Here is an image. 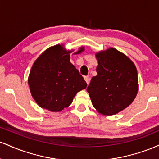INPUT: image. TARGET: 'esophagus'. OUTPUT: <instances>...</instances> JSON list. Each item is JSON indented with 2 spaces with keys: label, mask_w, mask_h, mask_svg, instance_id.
I'll return each mask as SVG.
<instances>
[{
  "label": "esophagus",
  "mask_w": 159,
  "mask_h": 159,
  "mask_svg": "<svg viewBox=\"0 0 159 159\" xmlns=\"http://www.w3.org/2000/svg\"><path fill=\"white\" fill-rule=\"evenodd\" d=\"M84 80H85V81L87 82V84H89V83H90V77H89V76H84Z\"/></svg>",
  "instance_id": "esophagus-1"
}]
</instances>
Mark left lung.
Segmentation results:
<instances>
[{"label":"left lung","mask_w":159,"mask_h":159,"mask_svg":"<svg viewBox=\"0 0 159 159\" xmlns=\"http://www.w3.org/2000/svg\"><path fill=\"white\" fill-rule=\"evenodd\" d=\"M96 57L97 75L92 78L87 90L98 112L116 114L131 105L136 97V66L126 55L114 48L96 53Z\"/></svg>","instance_id":"left-lung-1"}]
</instances>
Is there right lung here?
<instances>
[{"instance_id":"1","label":"right lung","mask_w":159,"mask_h":159,"mask_svg":"<svg viewBox=\"0 0 159 159\" xmlns=\"http://www.w3.org/2000/svg\"><path fill=\"white\" fill-rule=\"evenodd\" d=\"M84 47L75 54H80ZM72 51L61 45L46 49L34 62L28 77L30 93L43 108L59 112L69 107L76 93L87 87V83L70 63Z\"/></svg>"}]
</instances>
